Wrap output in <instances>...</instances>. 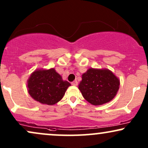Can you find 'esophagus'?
I'll return each instance as SVG.
<instances>
[{"label":"esophagus","instance_id":"1","mask_svg":"<svg viewBox=\"0 0 148 148\" xmlns=\"http://www.w3.org/2000/svg\"><path fill=\"white\" fill-rule=\"evenodd\" d=\"M72 85V86H76L78 85V82L76 81H73V82H72V84H71Z\"/></svg>","mask_w":148,"mask_h":148}]
</instances>
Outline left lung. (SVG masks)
Here are the masks:
<instances>
[{"instance_id":"obj_1","label":"left lung","mask_w":148,"mask_h":148,"mask_svg":"<svg viewBox=\"0 0 148 148\" xmlns=\"http://www.w3.org/2000/svg\"><path fill=\"white\" fill-rule=\"evenodd\" d=\"M120 88V79L108 69L89 68L82 74L79 89L86 101L95 106L111 101Z\"/></svg>"}]
</instances>
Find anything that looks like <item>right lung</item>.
<instances>
[{"instance_id":"1","label":"right lung","mask_w":148,"mask_h":148,"mask_svg":"<svg viewBox=\"0 0 148 148\" xmlns=\"http://www.w3.org/2000/svg\"><path fill=\"white\" fill-rule=\"evenodd\" d=\"M70 86L54 68L35 69L27 81L28 92L31 97L49 106L60 101Z\"/></svg>"}]
</instances>
